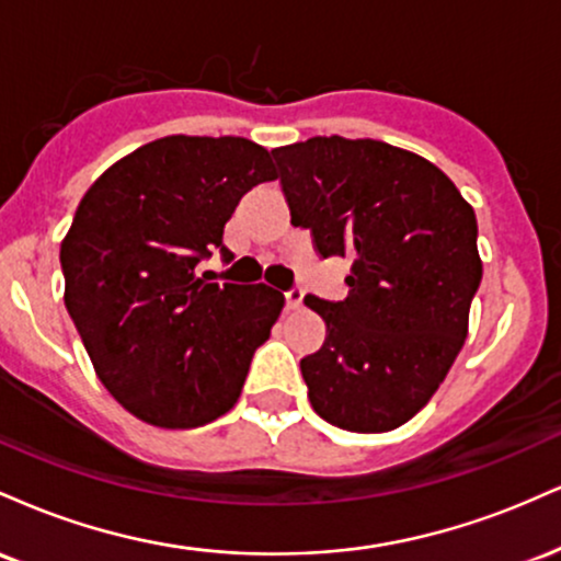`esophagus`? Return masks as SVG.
Wrapping results in <instances>:
<instances>
[{"instance_id": "obj_1", "label": "esophagus", "mask_w": 561, "mask_h": 561, "mask_svg": "<svg viewBox=\"0 0 561 561\" xmlns=\"http://www.w3.org/2000/svg\"><path fill=\"white\" fill-rule=\"evenodd\" d=\"M302 287H293V289H287L285 293V298H287V308L289 311H298V308L302 306Z\"/></svg>"}]
</instances>
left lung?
I'll return each mask as SVG.
<instances>
[{"instance_id":"obj_1","label":"left lung","mask_w":561,"mask_h":561,"mask_svg":"<svg viewBox=\"0 0 561 561\" xmlns=\"http://www.w3.org/2000/svg\"><path fill=\"white\" fill-rule=\"evenodd\" d=\"M293 227L321 259H351L347 298L306 295L327 324L300 358L313 411L347 433H388L422 409L467 340L482 279L478 218L437 165L377 139L276 147Z\"/></svg>"}]
</instances>
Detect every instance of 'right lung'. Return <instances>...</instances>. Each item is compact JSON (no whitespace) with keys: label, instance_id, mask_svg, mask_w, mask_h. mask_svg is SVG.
I'll use <instances>...</instances> for the list:
<instances>
[{"label":"right lung","instance_id":"obj_1","mask_svg":"<svg viewBox=\"0 0 561 561\" xmlns=\"http://www.w3.org/2000/svg\"><path fill=\"white\" fill-rule=\"evenodd\" d=\"M242 137H163L89 186L60 244L66 308L111 396L147 424L192 430L240 398L285 295L205 282L242 195L274 182Z\"/></svg>","mask_w":561,"mask_h":561}]
</instances>
